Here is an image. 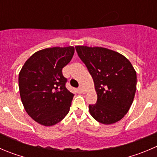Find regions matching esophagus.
<instances>
[{"mask_svg": "<svg viewBox=\"0 0 157 157\" xmlns=\"http://www.w3.org/2000/svg\"><path fill=\"white\" fill-rule=\"evenodd\" d=\"M79 90H80V92L83 93V94H84L85 93V90H84V88H83V86H80V87H79Z\"/></svg>", "mask_w": 157, "mask_h": 157, "instance_id": "esophagus-1", "label": "esophagus"}]
</instances>
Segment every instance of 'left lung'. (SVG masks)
Returning a JSON list of instances; mask_svg holds the SVG:
<instances>
[{
	"mask_svg": "<svg viewBox=\"0 0 157 157\" xmlns=\"http://www.w3.org/2000/svg\"><path fill=\"white\" fill-rule=\"evenodd\" d=\"M94 82L97 100L89 105L91 116L99 123L112 124L127 113L133 101L137 77L124 55L103 48L76 46Z\"/></svg>",
	"mask_w": 157,
	"mask_h": 157,
	"instance_id": "1",
	"label": "left lung"
}]
</instances>
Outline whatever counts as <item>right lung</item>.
I'll return each mask as SVG.
<instances>
[{
    "instance_id": "add662e5",
    "label": "right lung",
    "mask_w": 157,
    "mask_h": 157,
    "mask_svg": "<svg viewBox=\"0 0 157 157\" xmlns=\"http://www.w3.org/2000/svg\"><path fill=\"white\" fill-rule=\"evenodd\" d=\"M74 47L46 48L34 53L21 68L19 90L26 112L45 127L57 124L69 113L74 94L66 88L62 69L72 59Z\"/></svg>"
}]
</instances>
